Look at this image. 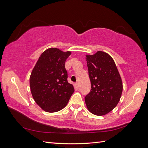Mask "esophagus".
<instances>
[{"label":"esophagus","instance_id":"34e87169","mask_svg":"<svg viewBox=\"0 0 148 148\" xmlns=\"http://www.w3.org/2000/svg\"><path fill=\"white\" fill-rule=\"evenodd\" d=\"M75 87L77 88V89L79 88V84H78V83H75Z\"/></svg>","mask_w":148,"mask_h":148}]
</instances>
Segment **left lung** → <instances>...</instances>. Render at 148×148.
Here are the masks:
<instances>
[{
	"instance_id": "1",
	"label": "left lung",
	"mask_w": 148,
	"mask_h": 148,
	"mask_svg": "<svg viewBox=\"0 0 148 148\" xmlns=\"http://www.w3.org/2000/svg\"><path fill=\"white\" fill-rule=\"evenodd\" d=\"M86 57L91 89L84 97L85 103L91 113L104 115L112 110L120 99L122 79L114 60L107 53L97 51Z\"/></svg>"
}]
</instances>
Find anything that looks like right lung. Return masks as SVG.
<instances>
[{"label": "right lung", "mask_w": 148, "mask_h": 148, "mask_svg": "<svg viewBox=\"0 0 148 148\" xmlns=\"http://www.w3.org/2000/svg\"><path fill=\"white\" fill-rule=\"evenodd\" d=\"M70 54V51L49 48L42 53L31 73L29 85L33 99L47 112L64 109L75 91L67 81L65 68Z\"/></svg>", "instance_id": "1"}]
</instances>
